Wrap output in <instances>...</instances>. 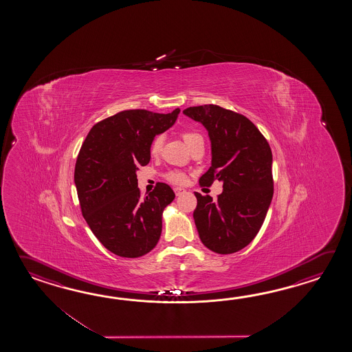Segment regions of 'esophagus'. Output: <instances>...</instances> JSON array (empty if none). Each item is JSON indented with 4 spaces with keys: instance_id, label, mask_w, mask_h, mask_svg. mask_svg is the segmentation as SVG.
<instances>
[{
    "instance_id": "obj_1",
    "label": "esophagus",
    "mask_w": 352,
    "mask_h": 352,
    "mask_svg": "<svg viewBox=\"0 0 352 352\" xmlns=\"http://www.w3.org/2000/svg\"><path fill=\"white\" fill-rule=\"evenodd\" d=\"M184 192H186V190H185V188H182V187H176V188H175V194L177 195V196H179L181 194H184Z\"/></svg>"
}]
</instances>
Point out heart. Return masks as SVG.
Instances as JSON below:
<instances>
[{
    "mask_svg": "<svg viewBox=\"0 0 352 352\" xmlns=\"http://www.w3.org/2000/svg\"><path fill=\"white\" fill-rule=\"evenodd\" d=\"M182 138H184V141L186 142L188 147H190L192 143L196 142L197 140H202L201 135H199L197 132H194V131H184V132H182ZM162 144H164V135H156V137L152 140V142H151V153H152V155H158L160 151L162 148ZM167 177H168L170 181L175 182V184H184V182H185V175L182 173H179V171H173V173H168Z\"/></svg>",
    "mask_w": 352,
    "mask_h": 352,
    "instance_id": "obj_1",
    "label": "heart"
}]
</instances>
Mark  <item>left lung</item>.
Here are the masks:
<instances>
[{"label":"left lung","instance_id":"obj_1","mask_svg":"<svg viewBox=\"0 0 352 352\" xmlns=\"http://www.w3.org/2000/svg\"><path fill=\"white\" fill-rule=\"evenodd\" d=\"M184 114L200 122L209 133L211 166L200 184L223 182L217 201L195 192L200 240L217 254L239 252L261 230L273 197L270 144L247 117L219 105L190 107Z\"/></svg>","mask_w":352,"mask_h":352}]
</instances>
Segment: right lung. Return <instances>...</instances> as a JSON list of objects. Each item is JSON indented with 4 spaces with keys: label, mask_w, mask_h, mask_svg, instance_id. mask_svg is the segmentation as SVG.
I'll list each match as a JSON object with an SVG mask.
<instances>
[{
    "label": "right lung",
    "mask_w": 352,
    "mask_h": 352,
    "mask_svg": "<svg viewBox=\"0 0 352 352\" xmlns=\"http://www.w3.org/2000/svg\"><path fill=\"white\" fill-rule=\"evenodd\" d=\"M179 113L123 111L93 126L82 144L74 182L82 217L113 254L138 258L157 245L175 192L158 182L141 197L135 173L150 162L152 140L173 127Z\"/></svg>",
    "instance_id": "right-lung-1"
}]
</instances>
